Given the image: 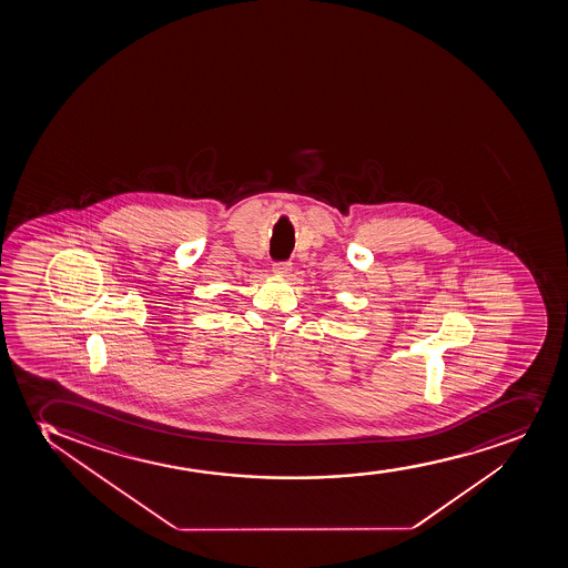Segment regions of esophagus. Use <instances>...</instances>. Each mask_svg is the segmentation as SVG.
Returning a JSON list of instances; mask_svg holds the SVG:
<instances>
[{
    "label": "esophagus",
    "instance_id": "1",
    "mask_svg": "<svg viewBox=\"0 0 568 568\" xmlns=\"http://www.w3.org/2000/svg\"><path fill=\"white\" fill-rule=\"evenodd\" d=\"M291 270H293V264L288 263V261H283V263L274 264V274L288 275L291 274Z\"/></svg>",
    "mask_w": 568,
    "mask_h": 568
}]
</instances>
